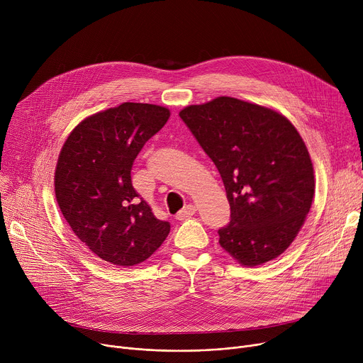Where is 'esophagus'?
<instances>
[{"mask_svg": "<svg viewBox=\"0 0 363 363\" xmlns=\"http://www.w3.org/2000/svg\"><path fill=\"white\" fill-rule=\"evenodd\" d=\"M195 206L192 203H188L184 210H181L178 214H177V220L179 221H184V220H188L191 218L194 214H195Z\"/></svg>", "mask_w": 363, "mask_h": 363, "instance_id": "1", "label": "esophagus"}]
</instances>
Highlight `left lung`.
<instances>
[{"label": "left lung", "instance_id": "1", "mask_svg": "<svg viewBox=\"0 0 363 363\" xmlns=\"http://www.w3.org/2000/svg\"><path fill=\"white\" fill-rule=\"evenodd\" d=\"M216 164L231 221L220 245L244 267L274 260L297 237L315 195V171L297 129L280 112L220 96L179 112Z\"/></svg>", "mask_w": 363, "mask_h": 363}]
</instances>
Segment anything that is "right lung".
Instances as JSON below:
<instances>
[{"mask_svg":"<svg viewBox=\"0 0 363 363\" xmlns=\"http://www.w3.org/2000/svg\"><path fill=\"white\" fill-rule=\"evenodd\" d=\"M169 109L125 101L83 119L66 139L55 172L60 211L77 238L111 264L136 266L171 231L132 186L130 171Z\"/></svg>","mask_w":363,"mask_h":363,"instance_id":"1","label":"right lung"}]
</instances>
